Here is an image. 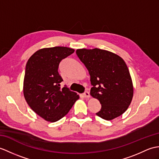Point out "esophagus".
Returning <instances> with one entry per match:
<instances>
[{"mask_svg":"<svg viewBox=\"0 0 159 159\" xmlns=\"http://www.w3.org/2000/svg\"><path fill=\"white\" fill-rule=\"evenodd\" d=\"M83 96L85 98H90V94L89 93V91H84V93H83Z\"/></svg>","mask_w":159,"mask_h":159,"instance_id":"34e87169","label":"esophagus"}]
</instances>
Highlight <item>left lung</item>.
Masks as SVG:
<instances>
[{
  "instance_id": "1",
  "label": "left lung",
  "mask_w": 159,
  "mask_h": 159,
  "mask_svg": "<svg viewBox=\"0 0 159 159\" xmlns=\"http://www.w3.org/2000/svg\"><path fill=\"white\" fill-rule=\"evenodd\" d=\"M76 53L90 75L93 85L91 95L102 104L97 115L110 120L123 114L134 95L132 80L125 61L115 53L98 48L77 49Z\"/></svg>"
}]
</instances>
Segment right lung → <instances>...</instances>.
I'll return each instance as SVG.
<instances>
[{"instance_id": "obj_1", "label": "right lung", "mask_w": 159, "mask_h": 159, "mask_svg": "<svg viewBox=\"0 0 159 159\" xmlns=\"http://www.w3.org/2000/svg\"><path fill=\"white\" fill-rule=\"evenodd\" d=\"M75 52L71 48H44L29 58L25 66L24 95L31 109L47 121L56 122L68 114L79 98L65 86L59 75L61 61Z\"/></svg>"}]
</instances>
